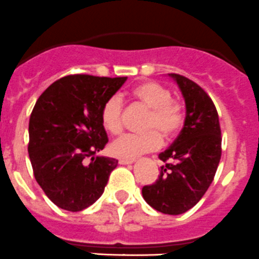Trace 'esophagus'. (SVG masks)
Here are the masks:
<instances>
[{"label": "esophagus", "instance_id": "34e87169", "mask_svg": "<svg viewBox=\"0 0 259 259\" xmlns=\"http://www.w3.org/2000/svg\"><path fill=\"white\" fill-rule=\"evenodd\" d=\"M135 160H124V159H120L119 160V164L120 165H128V164H134Z\"/></svg>", "mask_w": 259, "mask_h": 259}]
</instances>
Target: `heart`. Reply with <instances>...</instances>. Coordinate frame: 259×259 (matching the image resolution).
Instances as JSON below:
<instances>
[{"label": "heart", "mask_w": 259, "mask_h": 259, "mask_svg": "<svg viewBox=\"0 0 259 259\" xmlns=\"http://www.w3.org/2000/svg\"><path fill=\"white\" fill-rule=\"evenodd\" d=\"M134 100L150 109L147 115L146 131L144 135H124L113 141L109 152L115 157L134 160L137 156L155 151L165 140L173 139L181 131L184 123V105L181 100L171 98L166 86L155 81H145L131 91ZM103 128L110 135H118L123 128V103L117 95L110 97L100 110Z\"/></svg>", "instance_id": "1"}]
</instances>
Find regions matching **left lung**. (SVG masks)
Returning <instances> with one entry per match:
<instances>
[{"label":"left lung","instance_id":"1","mask_svg":"<svg viewBox=\"0 0 259 259\" xmlns=\"http://www.w3.org/2000/svg\"><path fill=\"white\" fill-rule=\"evenodd\" d=\"M186 102V119L173 144L159 155L165 162L154 184L142 188L145 201L166 215H181L203 197L221 157V130L215 104L201 86L169 73Z\"/></svg>","mask_w":259,"mask_h":259}]
</instances>
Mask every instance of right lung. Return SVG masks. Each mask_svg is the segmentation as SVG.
<instances>
[{"label":"right lung","mask_w":259,"mask_h":259,"mask_svg":"<svg viewBox=\"0 0 259 259\" xmlns=\"http://www.w3.org/2000/svg\"><path fill=\"white\" fill-rule=\"evenodd\" d=\"M125 80L65 76L36 100L29 120V157L38 184L60 208L77 212L93 205L117 168L118 160L95 154L108 142L100 110Z\"/></svg>","instance_id":"add662e5"}]
</instances>
